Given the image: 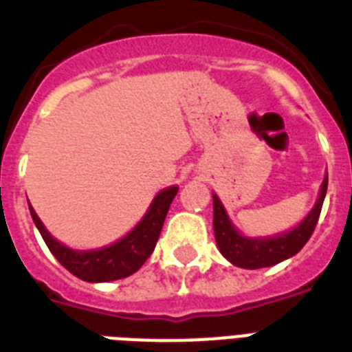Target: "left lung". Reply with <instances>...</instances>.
<instances>
[{"mask_svg":"<svg viewBox=\"0 0 352 352\" xmlns=\"http://www.w3.org/2000/svg\"><path fill=\"white\" fill-rule=\"evenodd\" d=\"M327 173H325L316 203L294 228L281 232V234L259 235V237H250V235L243 234L230 219L225 204L221 203L219 195L212 193L214 195V234L221 254L232 265L248 268V270L272 267V265H278V263L296 256L314 232V226H316L320 212H322L323 199L327 193Z\"/></svg>","mask_w":352,"mask_h":352,"instance_id":"8db88e82","label":"left lung"}]
</instances>
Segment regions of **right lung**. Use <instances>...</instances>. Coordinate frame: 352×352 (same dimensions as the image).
Returning a JSON list of instances; mask_svg holds the SVG:
<instances>
[{
  "label": "right lung",
  "mask_w": 352,
  "mask_h": 352,
  "mask_svg": "<svg viewBox=\"0 0 352 352\" xmlns=\"http://www.w3.org/2000/svg\"><path fill=\"white\" fill-rule=\"evenodd\" d=\"M177 192H179L177 184L160 190L149 204V208L146 210V214L142 215V219L124 237L111 245L91 248V250H76V248L63 245L62 241L52 237L51 232L47 230L30 203L29 210L36 228L40 230L51 254L69 272L87 283H107V281H115V279L127 278L135 274L151 256L159 241L162 225H164L166 214Z\"/></svg>",
  "instance_id": "1"
}]
</instances>
